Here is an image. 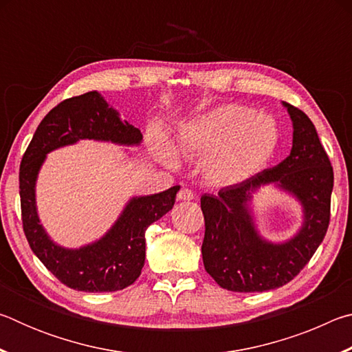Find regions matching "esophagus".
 Returning <instances> with one entry per match:
<instances>
[{"mask_svg":"<svg viewBox=\"0 0 352 352\" xmlns=\"http://www.w3.org/2000/svg\"><path fill=\"white\" fill-rule=\"evenodd\" d=\"M177 199L180 201H190L194 199V192L188 188H183V189H180V192H178Z\"/></svg>","mask_w":352,"mask_h":352,"instance_id":"esophagus-1","label":"esophagus"}]
</instances>
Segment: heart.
<instances>
[{"mask_svg": "<svg viewBox=\"0 0 352 352\" xmlns=\"http://www.w3.org/2000/svg\"><path fill=\"white\" fill-rule=\"evenodd\" d=\"M279 142L275 118L239 104L214 107L177 132V147L189 157H201V175L220 188L253 180L275 157ZM151 144L163 163H175L174 147L162 132H153Z\"/></svg>", "mask_w": 352, "mask_h": 352, "instance_id": "obj_1", "label": "heart"}]
</instances>
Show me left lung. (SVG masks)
I'll use <instances>...</instances> for the list:
<instances>
[{
    "label": "left lung",
    "mask_w": 352,
    "mask_h": 352,
    "mask_svg": "<svg viewBox=\"0 0 352 352\" xmlns=\"http://www.w3.org/2000/svg\"><path fill=\"white\" fill-rule=\"evenodd\" d=\"M294 126L290 155L253 180L204 194L201 243L205 270L231 292L281 287L302 270L323 242L331 216L333 170L315 126L305 111L283 102ZM272 184L297 199L303 211L300 230L284 243L262 238L255 228L252 195Z\"/></svg>",
    "instance_id": "left-lung-1"
}]
</instances>
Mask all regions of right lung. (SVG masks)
<instances>
[{"label":"right lung","mask_w":352,"mask_h":352,"mask_svg":"<svg viewBox=\"0 0 352 352\" xmlns=\"http://www.w3.org/2000/svg\"><path fill=\"white\" fill-rule=\"evenodd\" d=\"M80 140L140 146V129L122 121L98 91L69 98L40 122L20 166L21 219L29 247L58 281L80 292H116L141 275L146 259V230L172 210L180 186L130 199L111 228L79 248L58 245L41 225L35 184L46 155Z\"/></svg>","instance_id":"right-lung-1"}]
</instances>
